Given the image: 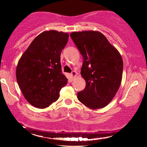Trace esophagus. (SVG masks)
Wrapping results in <instances>:
<instances>
[{
    "label": "esophagus",
    "instance_id": "esophagus-1",
    "mask_svg": "<svg viewBox=\"0 0 147 147\" xmlns=\"http://www.w3.org/2000/svg\"><path fill=\"white\" fill-rule=\"evenodd\" d=\"M77 75H78V73H77V72H76V71H72L71 73V76L72 78L76 77V76H77Z\"/></svg>",
    "mask_w": 147,
    "mask_h": 147
}]
</instances>
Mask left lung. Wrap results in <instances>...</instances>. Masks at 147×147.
Wrapping results in <instances>:
<instances>
[{"label":"left lung","mask_w":147,"mask_h":147,"mask_svg":"<svg viewBox=\"0 0 147 147\" xmlns=\"http://www.w3.org/2000/svg\"><path fill=\"white\" fill-rule=\"evenodd\" d=\"M70 37L84 59L81 75L86 88L78 92V99L91 109L104 108L113 99L121 84V55L100 32H74Z\"/></svg>","instance_id":"obj_1"}]
</instances>
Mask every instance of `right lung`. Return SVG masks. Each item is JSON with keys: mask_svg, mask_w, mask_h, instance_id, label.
I'll use <instances>...</instances> for the list:
<instances>
[{"mask_svg": "<svg viewBox=\"0 0 147 147\" xmlns=\"http://www.w3.org/2000/svg\"><path fill=\"white\" fill-rule=\"evenodd\" d=\"M69 35L54 30L39 34L22 55L16 77L24 97L31 105L45 108L59 97L67 83L62 74L60 55Z\"/></svg>", "mask_w": 147, "mask_h": 147, "instance_id": "1", "label": "right lung"}]
</instances>
